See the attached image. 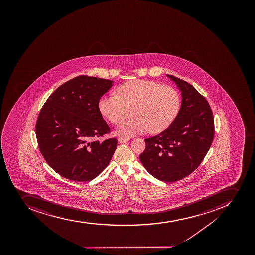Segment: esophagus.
I'll list each match as a JSON object with an SVG mask.
<instances>
[{"label": "esophagus", "mask_w": 255, "mask_h": 255, "mask_svg": "<svg viewBox=\"0 0 255 255\" xmlns=\"http://www.w3.org/2000/svg\"><path fill=\"white\" fill-rule=\"evenodd\" d=\"M129 141V138L128 137H118V142L120 143H124V142H128Z\"/></svg>", "instance_id": "obj_1"}]
</instances>
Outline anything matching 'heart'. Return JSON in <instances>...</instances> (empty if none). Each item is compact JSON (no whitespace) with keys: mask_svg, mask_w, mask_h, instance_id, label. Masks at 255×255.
Listing matches in <instances>:
<instances>
[{"mask_svg":"<svg viewBox=\"0 0 255 255\" xmlns=\"http://www.w3.org/2000/svg\"><path fill=\"white\" fill-rule=\"evenodd\" d=\"M118 95H104L99 110L112 123L119 125L129 115L133 118L118 128V133L134 136L158 133L171 126L181 109V97L175 89L147 80H134L120 86Z\"/></svg>","mask_w":255,"mask_h":255,"instance_id":"b5f03b06","label":"heart"}]
</instances>
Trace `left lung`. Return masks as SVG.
Returning a JSON list of instances; mask_svg holds the SVG:
<instances>
[{
	"mask_svg": "<svg viewBox=\"0 0 255 255\" xmlns=\"http://www.w3.org/2000/svg\"><path fill=\"white\" fill-rule=\"evenodd\" d=\"M182 95L181 109L171 126L145 139L140 161L149 174L163 182H176L192 174L212 144L214 117L209 103L187 81L166 75Z\"/></svg>",
	"mask_w": 255,
	"mask_h": 255,
	"instance_id": "left-lung-1",
	"label": "left lung"
}]
</instances>
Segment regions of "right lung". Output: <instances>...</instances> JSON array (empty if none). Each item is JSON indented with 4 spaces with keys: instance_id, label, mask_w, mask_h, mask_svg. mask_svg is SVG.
I'll use <instances>...</instances> for the list:
<instances>
[{
    "instance_id": "right-lung-1",
    "label": "right lung",
    "mask_w": 255,
    "mask_h": 255,
    "mask_svg": "<svg viewBox=\"0 0 255 255\" xmlns=\"http://www.w3.org/2000/svg\"><path fill=\"white\" fill-rule=\"evenodd\" d=\"M113 82L75 77L59 86L41 109L36 124L39 149L48 165L63 178L92 180L110 162L118 140L95 139L110 131L98 104Z\"/></svg>"
}]
</instances>
